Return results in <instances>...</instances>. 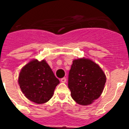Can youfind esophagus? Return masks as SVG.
Returning <instances> with one entry per match:
<instances>
[{"instance_id":"1","label":"esophagus","mask_w":129,"mask_h":129,"mask_svg":"<svg viewBox=\"0 0 129 129\" xmlns=\"http://www.w3.org/2000/svg\"><path fill=\"white\" fill-rule=\"evenodd\" d=\"M61 81L62 82V83H66V82H67V79H66L65 77H63V78H62L61 79Z\"/></svg>"}]
</instances>
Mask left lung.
<instances>
[{
	"label": "left lung",
	"mask_w": 129,
	"mask_h": 129,
	"mask_svg": "<svg viewBox=\"0 0 129 129\" xmlns=\"http://www.w3.org/2000/svg\"><path fill=\"white\" fill-rule=\"evenodd\" d=\"M68 83L73 100L78 104L87 105L102 94L106 76L94 61L81 58L73 61Z\"/></svg>",
	"instance_id": "1"
}]
</instances>
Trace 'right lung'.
Returning a JSON list of instances; mask_svg holds the SVG:
<instances>
[{
	"instance_id": "right-lung-1",
	"label": "right lung",
	"mask_w": 129,
	"mask_h": 129,
	"mask_svg": "<svg viewBox=\"0 0 129 129\" xmlns=\"http://www.w3.org/2000/svg\"><path fill=\"white\" fill-rule=\"evenodd\" d=\"M18 82L22 93L28 100L42 104L52 98L59 80L46 61L34 59L20 70Z\"/></svg>"
}]
</instances>
